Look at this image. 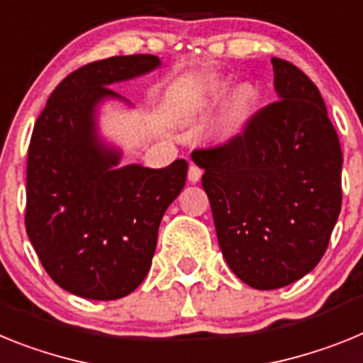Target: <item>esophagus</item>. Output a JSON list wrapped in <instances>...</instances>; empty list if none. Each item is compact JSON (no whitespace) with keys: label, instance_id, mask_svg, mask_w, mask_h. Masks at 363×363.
I'll return each instance as SVG.
<instances>
[{"label":"esophagus","instance_id":"1","mask_svg":"<svg viewBox=\"0 0 363 363\" xmlns=\"http://www.w3.org/2000/svg\"><path fill=\"white\" fill-rule=\"evenodd\" d=\"M201 177H203V169H201L199 166H195V164H191L190 169H188V181H190V182H199Z\"/></svg>","mask_w":363,"mask_h":363}]
</instances>
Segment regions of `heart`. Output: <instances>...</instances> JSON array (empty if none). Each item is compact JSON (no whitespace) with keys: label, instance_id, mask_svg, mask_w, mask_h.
Instances as JSON below:
<instances>
[{"label":"heart","instance_id":"obj_1","mask_svg":"<svg viewBox=\"0 0 363 363\" xmlns=\"http://www.w3.org/2000/svg\"><path fill=\"white\" fill-rule=\"evenodd\" d=\"M226 93L225 84H210L203 93V106H212L217 100L223 99V94ZM254 104H256V96L248 87H239L234 93L230 94V99L226 100L223 109L217 118L216 131L223 140H232L242 135V131L247 129L248 122L254 113Z\"/></svg>","mask_w":363,"mask_h":363}]
</instances>
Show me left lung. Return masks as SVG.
<instances>
[{"mask_svg": "<svg viewBox=\"0 0 363 363\" xmlns=\"http://www.w3.org/2000/svg\"><path fill=\"white\" fill-rule=\"evenodd\" d=\"M277 102L228 144L195 150L217 241L257 291L298 281L320 263L342 210V150L320 91L272 58Z\"/></svg>", "mask_w": 363, "mask_h": 363, "instance_id": "8db88e82", "label": "left lung"}]
</instances>
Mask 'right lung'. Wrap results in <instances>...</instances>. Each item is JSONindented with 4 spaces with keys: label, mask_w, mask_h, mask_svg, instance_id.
<instances>
[{
    "label": "right lung",
    "mask_w": 363,
    "mask_h": 363,
    "mask_svg": "<svg viewBox=\"0 0 363 363\" xmlns=\"http://www.w3.org/2000/svg\"><path fill=\"white\" fill-rule=\"evenodd\" d=\"M159 56L93 62L60 82L34 124L27 159L25 226L52 281L87 299L131 294L147 276L166 208L184 188L188 162L121 166L122 150L99 129L118 82L160 67Z\"/></svg>",
    "instance_id": "1"
}]
</instances>
